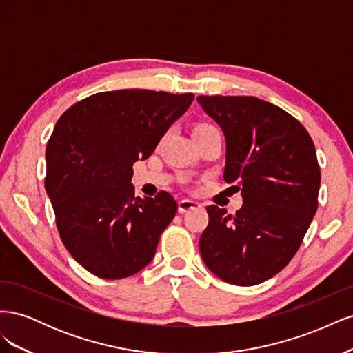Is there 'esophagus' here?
Listing matches in <instances>:
<instances>
[{"label":"esophagus","mask_w":353,"mask_h":353,"mask_svg":"<svg viewBox=\"0 0 353 353\" xmlns=\"http://www.w3.org/2000/svg\"><path fill=\"white\" fill-rule=\"evenodd\" d=\"M201 205L194 200H188V199H184V200H179L178 201V212L179 213H185L188 210H193V209H197L200 208Z\"/></svg>","instance_id":"34e87169"}]
</instances>
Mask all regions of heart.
Segmentation results:
<instances>
[{
	"label": "heart",
	"instance_id": "obj_1",
	"mask_svg": "<svg viewBox=\"0 0 353 353\" xmlns=\"http://www.w3.org/2000/svg\"><path fill=\"white\" fill-rule=\"evenodd\" d=\"M203 126H212V125H208V123H200V125H197L196 128H203Z\"/></svg>",
	"mask_w": 353,
	"mask_h": 353
}]
</instances>
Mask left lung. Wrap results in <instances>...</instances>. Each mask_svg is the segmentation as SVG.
Segmentation results:
<instances>
[{
    "label": "left lung",
    "instance_id": "left-lung-1",
    "mask_svg": "<svg viewBox=\"0 0 353 353\" xmlns=\"http://www.w3.org/2000/svg\"><path fill=\"white\" fill-rule=\"evenodd\" d=\"M225 134L223 179L237 181L236 215L208 206L199 245L221 280L254 285L279 274L301 248L318 209L321 170L305 126L279 105L245 95H199Z\"/></svg>",
    "mask_w": 353,
    "mask_h": 353
}]
</instances>
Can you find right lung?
Masks as SVG:
<instances>
[{
    "label": "right lung",
    "mask_w": 353,
    "mask_h": 353,
    "mask_svg": "<svg viewBox=\"0 0 353 353\" xmlns=\"http://www.w3.org/2000/svg\"><path fill=\"white\" fill-rule=\"evenodd\" d=\"M194 94L97 92L63 113L47 143L46 190L73 259L104 280L141 271L178 210L160 191L140 199L132 165L150 156Z\"/></svg>",
    "instance_id": "right-lung-1"
}]
</instances>
